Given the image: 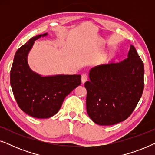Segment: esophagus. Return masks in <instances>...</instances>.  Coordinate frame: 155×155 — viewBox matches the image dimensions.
I'll return each instance as SVG.
<instances>
[{"mask_svg": "<svg viewBox=\"0 0 155 155\" xmlns=\"http://www.w3.org/2000/svg\"><path fill=\"white\" fill-rule=\"evenodd\" d=\"M87 79H88V76H87V75L86 73H83L82 75V83H84V82H85L87 80Z\"/></svg>", "mask_w": 155, "mask_h": 155, "instance_id": "obj_1", "label": "esophagus"}]
</instances>
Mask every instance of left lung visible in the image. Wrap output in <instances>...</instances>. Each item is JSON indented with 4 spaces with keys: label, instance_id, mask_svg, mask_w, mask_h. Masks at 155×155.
<instances>
[{
    "label": "left lung",
    "instance_id": "1",
    "mask_svg": "<svg viewBox=\"0 0 155 155\" xmlns=\"http://www.w3.org/2000/svg\"><path fill=\"white\" fill-rule=\"evenodd\" d=\"M87 91V111L95 124L111 126L131 115L144 90V64L136 49L130 46L128 58L93 68Z\"/></svg>",
    "mask_w": 155,
    "mask_h": 155
}]
</instances>
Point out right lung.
<instances>
[{
	"mask_svg": "<svg viewBox=\"0 0 155 155\" xmlns=\"http://www.w3.org/2000/svg\"><path fill=\"white\" fill-rule=\"evenodd\" d=\"M47 34L31 38L15 55L10 70V84L19 107L37 118L54 116L65 97L81 84V75L42 77L29 68L27 56L35 40Z\"/></svg>",
	"mask_w": 155,
	"mask_h": 155,
	"instance_id": "1",
	"label": "right lung"
}]
</instances>
